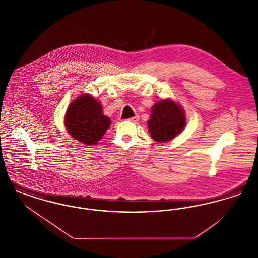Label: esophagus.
<instances>
[{"label": "esophagus", "mask_w": 258, "mask_h": 258, "mask_svg": "<svg viewBox=\"0 0 258 258\" xmlns=\"http://www.w3.org/2000/svg\"><path fill=\"white\" fill-rule=\"evenodd\" d=\"M128 121H130V122H133V123H136V122L139 121V116L136 115L135 117H132V118L128 119Z\"/></svg>", "instance_id": "34e87169"}]
</instances>
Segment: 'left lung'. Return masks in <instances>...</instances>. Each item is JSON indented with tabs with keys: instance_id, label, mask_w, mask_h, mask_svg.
<instances>
[{
	"instance_id": "obj_1",
	"label": "left lung",
	"mask_w": 258,
	"mask_h": 258,
	"mask_svg": "<svg viewBox=\"0 0 258 258\" xmlns=\"http://www.w3.org/2000/svg\"><path fill=\"white\" fill-rule=\"evenodd\" d=\"M185 125L184 111L172 100H161L152 108L148 127L158 142H166L179 135Z\"/></svg>"
}]
</instances>
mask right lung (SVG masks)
<instances>
[{
  "label": "right lung",
  "instance_id": "1",
  "mask_svg": "<svg viewBox=\"0 0 258 258\" xmlns=\"http://www.w3.org/2000/svg\"><path fill=\"white\" fill-rule=\"evenodd\" d=\"M66 127L76 140L95 145L102 138L110 125V119L103 115L102 106L90 95L75 99L68 108Z\"/></svg>",
  "mask_w": 258,
  "mask_h": 258
}]
</instances>
